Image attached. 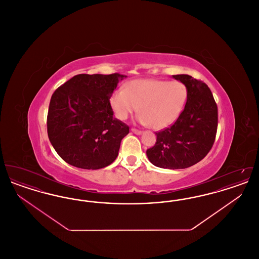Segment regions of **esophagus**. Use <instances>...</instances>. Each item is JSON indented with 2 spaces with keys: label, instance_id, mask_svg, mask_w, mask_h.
<instances>
[{
  "label": "esophagus",
  "instance_id": "esophagus-1",
  "mask_svg": "<svg viewBox=\"0 0 259 259\" xmlns=\"http://www.w3.org/2000/svg\"><path fill=\"white\" fill-rule=\"evenodd\" d=\"M131 131H132L134 134H136V135H142V133H143L141 130H138V129H135V128H132Z\"/></svg>",
  "mask_w": 259,
  "mask_h": 259
}]
</instances>
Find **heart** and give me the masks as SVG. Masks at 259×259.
Masks as SVG:
<instances>
[{
	"mask_svg": "<svg viewBox=\"0 0 259 259\" xmlns=\"http://www.w3.org/2000/svg\"><path fill=\"white\" fill-rule=\"evenodd\" d=\"M187 88L181 81L135 79L124 89H116L110 98L111 109L119 120H126L138 110L137 120L159 130L174 123L185 109Z\"/></svg>",
	"mask_w": 259,
	"mask_h": 259,
	"instance_id": "heart-1",
	"label": "heart"
}]
</instances>
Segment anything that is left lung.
<instances>
[{
	"label": "left lung",
	"mask_w": 259,
	"mask_h": 259,
	"mask_svg": "<svg viewBox=\"0 0 259 259\" xmlns=\"http://www.w3.org/2000/svg\"><path fill=\"white\" fill-rule=\"evenodd\" d=\"M172 77L187 88L185 109L171 127L156 133L147 150L148 160L163 169H185L202 160L213 145L218 129V106L208 85L188 74Z\"/></svg>",
	"instance_id": "obj_1"
}]
</instances>
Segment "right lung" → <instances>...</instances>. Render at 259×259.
I'll return each mask as SVG.
<instances>
[{"label":"right lung","instance_id":"right-lung-1","mask_svg":"<svg viewBox=\"0 0 259 259\" xmlns=\"http://www.w3.org/2000/svg\"><path fill=\"white\" fill-rule=\"evenodd\" d=\"M126 75L76 74L50 99L48 134L68 164L87 170L109 166L129 127L113 117L110 98Z\"/></svg>","mask_w":259,"mask_h":259}]
</instances>
